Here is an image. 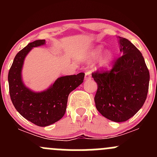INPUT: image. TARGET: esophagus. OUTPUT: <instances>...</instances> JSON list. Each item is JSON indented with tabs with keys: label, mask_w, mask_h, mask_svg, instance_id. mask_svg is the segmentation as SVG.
<instances>
[{
	"label": "esophagus",
	"mask_w": 157,
	"mask_h": 157,
	"mask_svg": "<svg viewBox=\"0 0 157 157\" xmlns=\"http://www.w3.org/2000/svg\"><path fill=\"white\" fill-rule=\"evenodd\" d=\"M90 79H91V71H86V73H85L84 80H90Z\"/></svg>",
	"instance_id": "34e87169"
}]
</instances>
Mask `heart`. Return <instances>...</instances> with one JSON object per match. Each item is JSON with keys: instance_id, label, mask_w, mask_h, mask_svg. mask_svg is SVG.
Masks as SVG:
<instances>
[{"instance_id": "obj_1", "label": "heart", "mask_w": 157, "mask_h": 157, "mask_svg": "<svg viewBox=\"0 0 157 157\" xmlns=\"http://www.w3.org/2000/svg\"><path fill=\"white\" fill-rule=\"evenodd\" d=\"M104 48L102 45H99V46H96V48H94L93 50L91 51L90 55V59L93 61V60L98 59V58L100 57V55H102V52H103ZM112 58H113V55L111 52H106V53L104 55V56L102 57V58L100 59V65L102 67H106L108 66L110 62L112 61Z\"/></svg>"}]
</instances>
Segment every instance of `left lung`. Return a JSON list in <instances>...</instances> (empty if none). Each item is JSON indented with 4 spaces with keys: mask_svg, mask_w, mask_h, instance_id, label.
I'll return each mask as SVG.
<instances>
[{
    "mask_svg": "<svg viewBox=\"0 0 157 157\" xmlns=\"http://www.w3.org/2000/svg\"><path fill=\"white\" fill-rule=\"evenodd\" d=\"M120 56L110 71L92 74L98 89L94 100L97 110L115 122L125 121L143 106L147 99L150 73L141 52L129 40L119 38Z\"/></svg>",
    "mask_w": 157,
    "mask_h": 157,
    "instance_id": "left-lung-1",
    "label": "left lung"
}]
</instances>
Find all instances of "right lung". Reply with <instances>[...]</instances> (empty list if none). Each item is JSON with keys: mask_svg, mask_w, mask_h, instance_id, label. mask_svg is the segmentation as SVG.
Here are the masks:
<instances>
[{"mask_svg": "<svg viewBox=\"0 0 157 157\" xmlns=\"http://www.w3.org/2000/svg\"><path fill=\"white\" fill-rule=\"evenodd\" d=\"M45 44V39L28 44L17 54L8 73L9 92L14 107L23 118L40 127L54 124L64 116L69 94L83 83L85 75L80 73L61 77L45 91H31L22 80L23 61L33 47Z\"/></svg>", "mask_w": 157, "mask_h": 157, "instance_id": "add662e5", "label": "right lung"}]
</instances>
